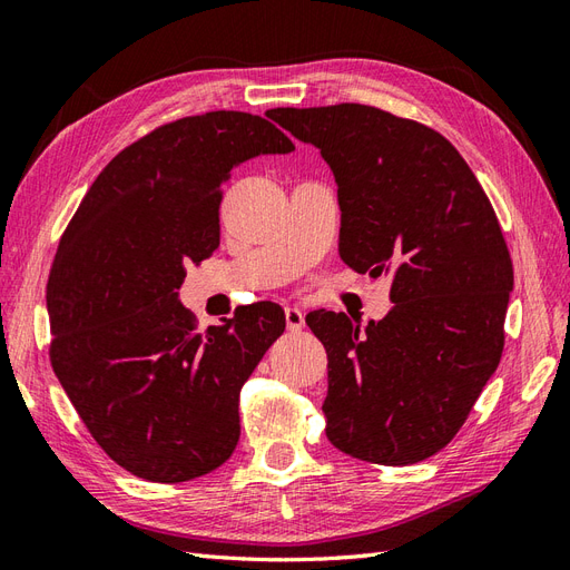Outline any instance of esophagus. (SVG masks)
I'll use <instances>...</instances> for the list:
<instances>
[{
    "label": "esophagus",
    "instance_id": "obj_1",
    "mask_svg": "<svg viewBox=\"0 0 570 570\" xmlns=\"http://www.w3.org/2000/svg\"><path fill=\"white\" fill-rule=\"evenodd\" d=\"M285 323H287V331L297 333V331H302V327H304V314L299 312L297 306H287L285 308Z\"/></svg>",
    "mask_w": 570,
    "mask_h": 570
}]
</instances>
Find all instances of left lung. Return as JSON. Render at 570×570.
Returning a JSON list of instances; mask_svg holds the SVG:
<instances>
[{
	"label": "left lung",
	"instance_id": "8db88e82",
	"mask_svg": "<svg viewBox=\"0 0 570 570\" xmlns=\"http://www.w3.org/2000/svg\"><path fill=\"white\" fill-rule=\"evenodd\" d=\"M266 116L331 166L342 262L394 275V306L366 331L335 312L306 316L327 352L325 435L371 463L433 456L504 350L513 266L492 204L456 147L416 120L366 105Z\"/></svg>",
	"mask_w": 570,
	"mask_h": 570
}]
</instances>
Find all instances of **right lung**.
<instances>
[{"mask_svg":"<svg viewBox=\"0 0 570 570\" xmlns=\"http://www.w3.org/2000/svg\"><path fill=\"white\" fill-rule=\"evenodd\" d=\"M292 149L262 116H187L116 154L68 223L47 283L51 368L97 444L137 478L185 482L235 452L239 390L285 314L256 302L197 331L178 287L220 243L230 170Z\"/></svg>","mask_w":570,"mask_h":570,"instance_id":"add662e5","label":"right lung"}]
</instances>
